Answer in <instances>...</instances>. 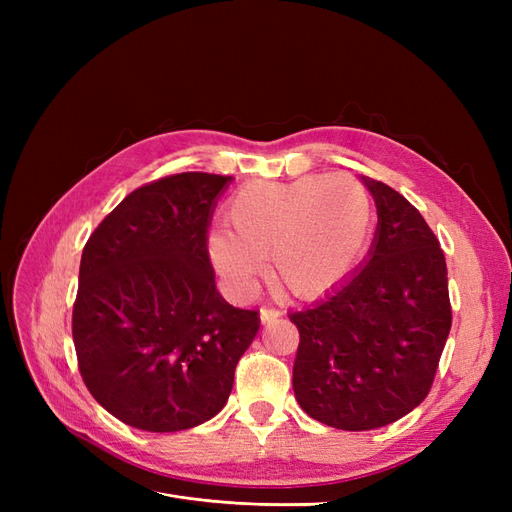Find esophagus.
I'll list each match as a JSON object with an SVG mask.
<instances>
[{"label": "esophagus", "mask_w": 512, "mask_h": 512, "mask_svg": "<svg viewBox=\"0 0 512 512\" xmlns=\"http://www.w3.org/2000/svg\"><path fill=\"white\" fill-rule=\"evenodd\" d=\"M280 316H282L280 309H275V307H260V320H262V324L271 322V320H277Z\"/></svg>", "instance_id": "34e87169"}]
</instances>
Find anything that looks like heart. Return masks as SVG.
Returning <instances> with one entry per match:
<instances>
[{
    "mask_svg": "<svg viewBox=\"0 0 512 512\" xmlns=\"http://www.w3.org/2000/svg\"><path fill=\"white\" fill-rule=\"evenodd\" d=\"M224 222L228 232H211L207 254L232 294H252L271 256L275 280L290 294L320 299L346 284L361 262L374 200L350 175L252 181L232 194Z\"/></svg>",
    "mask_w": 512,
    "mask_h": 512,
    "instance_id": "b5f03b06",
    "label": "heart"
}]
</instances>
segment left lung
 <instances>
[{
  "instance_id": "1",
  "label": "left lung",
  "mask_w": 512,
  "mask_h": 512,
  "mask_svg": "<svg viewBox=\"0 0 512 512\" xmlns=\"http://www.w3.org/2000/svg\"><path fill=\"white\" fill-rule=\"evenodd\" d=\"M363 183L378 209L363 269L324 301L290 314L301 337L294 397L316 421L344 431L384 427L421 404L453 322L438 237L399 192Z\"/></svg>"
}]
</instances>
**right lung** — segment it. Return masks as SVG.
Instances as JSON below:
<instances>
[{"label":"right lung","mask_w":512,"mask_h":512,"mask_svg":"<svg viewBox=\"0 0 512 512\" xmlns=\"http://www.w3.org/2000/svg\"><path fill=\"white\" fill-rule=\"evenodd\" d=\"M232 177L179 173L128 194L81 256L72 337L83 382L121 423L181 431L228 401L256 309L215 288L207 228Z\"/></svg>","instance_id":"obj_1"}]
</instances>
